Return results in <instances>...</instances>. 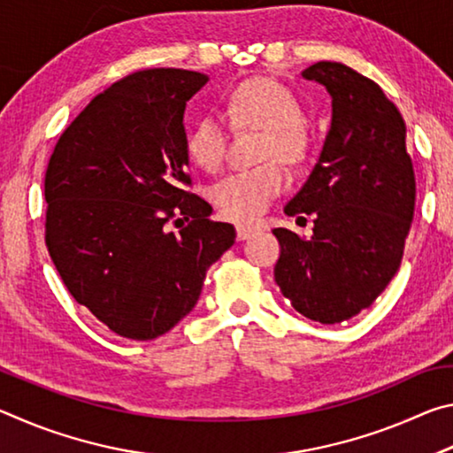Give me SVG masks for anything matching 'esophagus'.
Masks as SVG:
<instances>
[{"label":"esophagus","instance_id":"obj_1","mask_svg":"<svg viewBox=\"0 0 453 453\" xmlns=\"http://www.w3.org/2000/svg\"><path fill=\"white\" fill-rule=\"evenodd\" d=\"M256 234V227H250V226H237V240L243 242V240H250L251 235Z\"/></svg>","mask_w":453,"mask_h":453}]
</instances>
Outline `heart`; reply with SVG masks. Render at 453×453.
<instances>
[{
    "instance_id": "b5f03b06",
    "label": "heart",
    "mask_w": 453,
    "mask_h": 453,
    "mask_svg": "<svg viewBox=\"0 0 453 453\" xmlns=\"http://www.w3.org/2000/svg\"><path fill=\"white\" fill-rule=\"evenodd\" d=\"M224 116L234 127L262 129L257 159L265 162L251 170L224 175L211 186V202L227 219L250 224L270 208L288 186L286 173L273 159L286 165L302 164L310 153L311 137L303 124V107L294 91L270 78L240 83L227 96ZM219 113H205L189 127L186 150L191 162L208 172L224 162L227 126Z\"/></svg>"
}]
</instances>
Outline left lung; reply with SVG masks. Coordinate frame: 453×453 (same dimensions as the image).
Listing matches in <instances>:
<instances>
[{
	"label": "left lung",
	"mask_w": 453,
	"mask_h": 453,
	"mask_svg": "<svg viewBox=\"0 0 453 453\" xmlns=\"http://www.w3.org/2000/svg\"><path fill=\"white\" fill-rule=\"evenodd\" d=\"M302 75L332 96V127L283 210L313 216V235L275 227L281 254L273 275L302 316L340 324L370 308L400 270L416 175L402 113L378 83L337 61H318Z\"/></svg>",
	"instance_id": "obj_1"
}]
</instances>
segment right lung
<instances>
[{"label": "right lung", "instance_id": "add662e5", "mask_svg": "<svg viewBox=\"0 0 453 453\" xmlns=\"http://www.w3.org/2000/svg\"><path fill=\"white\" fill-rule=\"evenodd\" d=\"M208 75L142 70L97 94L45 172V245L73 300L127 340H153L194 310L232 224L188 189L186 102ZM188 220L173 234L167 223Z\"/></svg>", "mask_w": 453, "mask_h": 453}]
</instances>
